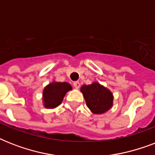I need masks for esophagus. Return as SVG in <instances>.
Masks as SVG:
<instances>
[{
	"label": "esophagus",
	"mask_w": 155,
	"mask_h": 155,
	"mask_svg": "<svg viewBox=\"0 0 155 155\" xmlns=\"http://www.w3.org/2000/svg\"><path fill=\"white\" fill-rule=\"evenodd\" d=\"M73 86L75 87V88H76V89H78L79 87H80V84L79 81H75V82L73 83Z\"/></svg>",
	"instance_id": "obj_1"
}]
</instances>
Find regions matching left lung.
Segmentation results:
<instances>
[{"mask_svg": "<svg viewBox=\"0 0 155 155\" xmlns=\"http://www.w3.org/2000/svg\"><path fill=\"white\" fill-rule=\"evenodd\" d=\"M80 92L84 95L86 104L93 114H103L113 107V93L98 82L84 84L80 87Z\"/></svg>", "mask_w": 155, "mask_h": 155, "instance_id": "left-lung-1", "label": "left lung"}]
</instances>
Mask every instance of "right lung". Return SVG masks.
<instances>
[{
	"mask_svg": "<svg viewBox=\"0 0 155 155\" xmlns=\"http://www.w3.org/2000/svg\"><path fill=\"white\" fill-rule=\"evenodd\" d=\"M71 90L72 87L69 83L54 80L42 91V104L46 108H55L62 103L66 93Z\"/></svg>",
	"mask_w": 155,
	"mask_h": 155,
	"instance_id": "add662e5",
	"label": "right lung"
}]
</instances>
